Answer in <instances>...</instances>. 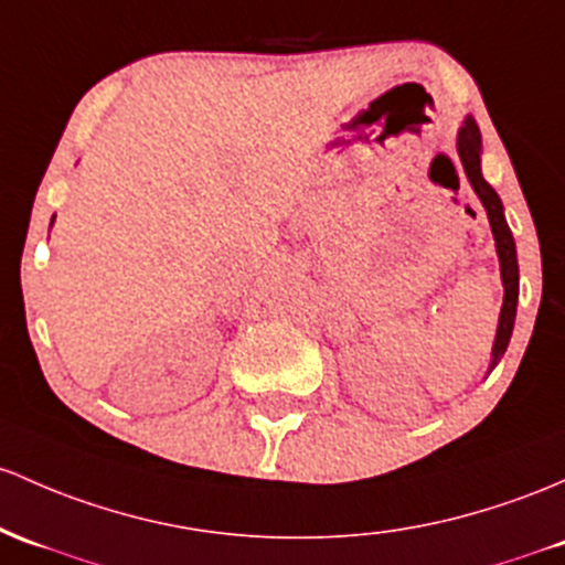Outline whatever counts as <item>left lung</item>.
I'll use <instances>...</instances> for the list:
<instances>
[{
  "label": "left lung",
  "mask_w": 565,
  "mask_h": 565,
  "mask_svg": "<svg viewBox=\"0 0 565 565\" xmlns=\"http://www.w3.org/2000/svg\"><path fill=\"white\" fill-rule=\"evenodd\" d=\"M458 154H461L463 171H467L469 182L477 195H480L482 206H486L488 220H491V231L495 238V252H499L501 263V281H504V306H501L499 316V330H495V343H493V364H499V359L504 356L507 345H510L512 327H514V311H518V254H514V241L510 227L504 220V206H501V198L495 195L491 184L482 179L480 171V128L475 126V120L469 117L467 126L458 134Z\"/></svg>",
  "instance_id": "8db88e82"
}]
</instances>
